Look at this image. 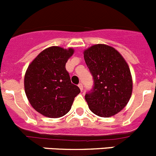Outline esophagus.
Returning a JSON list of instances; mask_svg holds the SVG:
<instances>
[{
  "label": "esophagus",
  "mask_w": 156,
  "mask_h": 156,
  "mask_svg": "<svg viewBox=\"0 0 156 156\" xmlns=\"http://www.w3.org/2000/svg\"><path fill=\"white\" fill-rule=\"evenodd\" d=\"M78 87H80V89L81 91H82V90H83V83H80L78 84Z\"/></svg>",
  "instance_id": "1"
}]
</instances>
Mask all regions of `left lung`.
Returning <instances> with one entry per match:
<instances>
[{
	"label": "left lung",
	"mask_w": 156,
	"mask_h": 156,
	"mask_svg": "<svg viewBox=\"0 0 156 156\" xmlns=\"http://www.w3.org/2000/svg\"><path fill=\"white\" fill-rule=\"evenodd\" d=\"M84 60L93 80V87L85 95L90 110L101 117L120 112L128 103L133 90L126 60L113 47L104 44L85 50Z\"/></svg>",
	"instance_id": "8db88e82"
}]
</instances>
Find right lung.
I'll return each mask as SVG.
<instances>
[{
	"label": "right lung",
	"instance_id": "1",
	"mask_svg": "<svg viewBox=\"0 0 156 156\" xmlns=\"http://www.w3.org/2000/svg\"><path fill=\"white\" fill-rule=\"evenodd\" d=\"M73 49L51 47L43 50L29 65L24 77V89L31 106L42 115L58 118L71 109L74 98L80 93L71 83L66 69Z\"/></svg>",
	"mask_w": 156,
	"mask_h": 156
}]
</instances>
